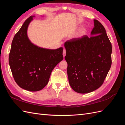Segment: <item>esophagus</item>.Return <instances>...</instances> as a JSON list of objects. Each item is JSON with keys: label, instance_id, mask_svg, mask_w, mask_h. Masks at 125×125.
Wrapping results in <instances>:
<instances>
[{"label": "esophagus", "instance_id": "obj_1", "mask_svg": "<svg viewBox=\"0 0 125 125\" xmlns=\"http://www.w3.org/2000/svg\"><path fill=\"white\" fill-rule=\"evenodd\" d=\"M66 55V50L65 49H64L63 51V57H65V56Z\"/></svg>", "mask_w": 125, "mask_h": 125}]
</instances>
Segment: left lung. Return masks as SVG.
<instances>
[{
	"instance_id": "1",
	"label": "left lung",
	"mask_w": 125,
	"mask_h": 125,
	"mask_svg": "<svg viewBox=\"0 0 125 125\" xmlns=\"http://www.w3.org/2000/svg\"><path fill=\"white\" fill-rule=\"evenodd\" d=\"M91 36L65 43L69 84L74 91L88 93L103 84L112 65V44L101 22L94 20Z\"/></svg>"
}]
</instances>
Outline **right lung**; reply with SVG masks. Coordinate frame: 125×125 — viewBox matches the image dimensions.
<instances>
[{
    "instance_id": "add662e5",
    "label": "right lung",
    "mask_w": 125,
    "mask_h": 125,
    "mask_svg": "<svg viewBox=\"0 0 125 125\" xmlns=\"http://www.w3.org/2000/svg\"><path fill=\"white\" fill-rule=\"evenodd\" d=\"M32 20V16L28 18L15 34L9 63L17 84L24 90L35 92L47 84L52 70L63 59V48L49 50L33 44L27 36L28 25Z\"/></svg>"
}]
</instances>
